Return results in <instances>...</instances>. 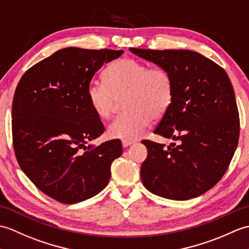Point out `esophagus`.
Wrapping results in <instances>:
<instances>
[{"label":"esophagus","mask_w":249,"mask_h":249,"mask_svg":"<svg viewBox=\"0 0 249 249\" xmlns=\"http://www.w3.org/2000/svg\"><path fill=\"white\" fill-rule=\"evenodd\" d=\"M135 141L133 140H123V147H128V146H131L132 143H134Z\"/></svg>","instance_id":"34e87169"}]
</instances>
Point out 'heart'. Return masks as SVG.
I'll return each instance as SVG.
<instances>
[{
	"instance_id": "heart-1",
	"label": "heart",
	"mask_w": 249,
	"mask_h": 249,
	"mask_svg": "<svg viewBox=\"0 0 249 249\" xmlns=\"http://www.w3.org/2000/svg\"><path fill=\"white\" fill-rule=\"evenodd\" d=\"M103 83L92 81L86 98L98 118L108 119L121 101L124 112L107 126L110 139L132 140L141 136L152 120L167 113L175 96L174 79L166 69L148 68L139 60L123 57L103 71Z\"/></svg>"
}]
</instances>
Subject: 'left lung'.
I'll return each mask as SVG.
<instances>
[{
  "instance_id": "left-lung-1",
  "label": "left lung",
  "mask_w": 249,
  "mask_h": 249,
  "mask_svg": "<svg viewBox=\"0 0 249 249\" xmlns=\"http://www.w3.org/2000/svg\"><path fill=\"white\" fill-rule=\"evenodd\" d=\"M130 51L166 69L175 84L173 103L154 133L178 143L142 142L148 150L141 168L142 184L173 200L200 196L222 179L239 142V110L228 75L190 50Z\"/></svg>"
}]
</instances>
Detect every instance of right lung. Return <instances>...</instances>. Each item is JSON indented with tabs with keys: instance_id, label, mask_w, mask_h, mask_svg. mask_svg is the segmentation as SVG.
I'll return each mask as SVG.
<instances>
[{
	"instance_id": "right-lung-1",
	"label": "right lung",
	"mask_w": 249,
	"mask_h": 249,
	"mask_svg": "<svg viewBox=\"0 0 249 249\" xmlns=\"http://www.w3.org/2000/svg\"><path fill=\"white\" fill-rule=\"evenodd\" d=\"M123 50H58L33 66L16 88L12 129L21 169L46 195L76 203L108 183L110 165L123 154L119 140L86 143L104 132L86 98L87 86L104 63Z\"/></svg>"
}]
</instances>
